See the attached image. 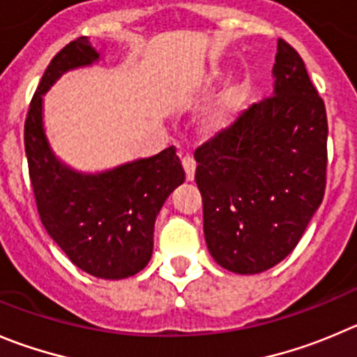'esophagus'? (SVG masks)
Listing matches in <instances>:
<instances>
[{
    "instance_id": "1",
    "label": "esophagus",
    "mask_w": 357,
    "mask_h": 357,
    "mask_svg": "<svg viewBox=\"0 0 357 357\" xmlns=\"http://www.w3.org/2000/svg\"><path fill=\"white\" fill-rule=\"evenodd\" d=\"M183 163V169H185V176H186V181H194L195 178V162L194 158L190 155H185L181 158Z\"/></svg>"
}]
</instances>
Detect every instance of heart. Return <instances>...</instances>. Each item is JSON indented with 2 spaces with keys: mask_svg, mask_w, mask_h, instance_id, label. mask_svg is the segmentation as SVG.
<instances>
[{
  "mask_svg": "<svg viewBox=\"0 0 357 357\" xmlns=\"http://www.w3.org/2000/svg\"><path fill=\"white\" fill-rule=\"evenodd\" d=\"M220 82L218 72L206 73L204 77L195 84L199 91H209ZM243 100H245V88L241 84H231L220 93L208 107L204 109L199 121V130L206 137H220L227 133L238 121L241 114Z\"/></svg>",
  "mask_w": 357,
  "mask_h": 357,
  "instance_id": "heart-1",
  "label": "heart"
}]
</instances>
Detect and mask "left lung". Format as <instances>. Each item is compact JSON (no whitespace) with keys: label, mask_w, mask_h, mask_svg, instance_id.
<instances>
[{"label":"left lung","mask_w":357,"mask_h":357,"mask_svg":"<svg viewBox=\"0 0 357 357\" xmlns=\"http://www.w3.org/2000/svg\"><path fill=\"white\" fill-rule=\"evenodd\" d=\"M273 79L269 98L195 151L206 245L222 268L238 275L284 261L324 197V102L301 56L284 40Z\"/></svg>","instance_id":"obj_1"}]
</instances>
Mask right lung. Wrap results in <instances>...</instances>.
Masks as SVG:
<instances>
[{
	"instance_id": "1",
	"label": "right lung",
	"mask_w": 357,
	"mask_h": 357,
	"mask_svg": "<svg viewBox=\"0 0 357 357\" xmlns=\"http://www.w3.org/2000/svg\"><path fill=\"white\" fill-rule=\"evenodd\" d=\"M98 61L88 36L52 58L29 105L24 148L40 220L52 241L88 275L121 280L148 266L155 220L185 171L174 146L100 172L77 171L56 155L43 126V95L63 73Z\"/></svg>"
}]
</instances>
